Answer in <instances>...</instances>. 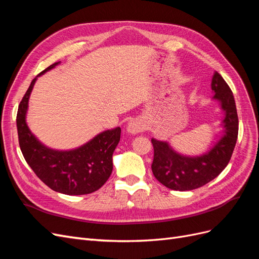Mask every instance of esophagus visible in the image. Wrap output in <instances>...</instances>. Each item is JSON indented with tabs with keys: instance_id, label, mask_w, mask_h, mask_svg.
<instances>
[{
	"instance_id": "34e87169",
	"label": "esophagus",
	"mask_w": 259,
	"mask_h": 259,
	"mask_svg": "<svg viewBox=\"0 0 259 259\" xmlns=\"http://www.w3.org/2000/svg\"><path fill=\"white\" fill-rule=\"evenodd\" d=\"M143 130H144V125H143L142 122L138 121V120L131 121L127 125V127H126L127 133L131 135H136V134H138V133L143 132Z\"/></svg>"
}]
</instances>
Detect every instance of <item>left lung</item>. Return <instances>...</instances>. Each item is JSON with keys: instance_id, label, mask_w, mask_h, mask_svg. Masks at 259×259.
<instances>
[{"instance_id": "8db88e82", "label": "left lung", "mask_w": 259, "mask_h": 259, "mask_svg": "<svg viewBox=\"0 0 259 259\" xmlns=\"http://www.w3.org/2000/svg\"><path fill=\"white\" fill-rule=\"evenodd\" d=\"M211 91L224 111L223 135L209 150L201 155H184L175 151L167 142L151 139L153 145L152 173L154 177L171 190H193L216 178L228 165L236 147L239 119L233 94L217 71L211 79Z\"/></svg>"}]
</instances>
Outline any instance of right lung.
Here are the masks:
<instances>
[{"label": "right lung", "mask_w": 259, "mask_h": 259, "mask_svg": "<svg viewBox=\"0 0 259 259\" xmlns=\"http://www.w3.org/2000/svg\"><path fill=\"white\" fill-rule=\"evenodd\" d=\"M58 64L55 62L34 77L20 101L16 119L20 150L35 175L54 191L68 195L88 194L98 190L110 177L112 154L120 142L121 128L100 133L72 150L46 147L31 133L26 122L30 94L37 77Z\"/></svg>", "instance_id": "right-lung-1"}]
</instances>
